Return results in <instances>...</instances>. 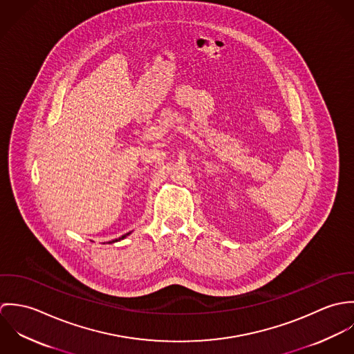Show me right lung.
<instances>
[{
  "mask_svg": "<svg viewBox=\"0 0 354 354\" xmlns=\"http://www.w3.org/2000/svg\"><path fill=\"white\" fill-rule=\"evenodd\" d=\"M131 233H132V232H129V233H127V234H124V236H121V237H118V239H117V240H114V241H110V243H115V241H120V240H124V239H125V237H127V236H129V234H131ZM110 243H109V244H110Z\"/></svg>",
  "mask_w": 354,
  "mask_h": 354,
  "instance_id": "add662e5",
  "label": "right lung"
}]
</instances>
